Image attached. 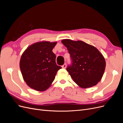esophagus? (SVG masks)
Listing matches in <instances>:
<instances>
[{"mask_svg":"<svg viewBox=\"0 0 123 123\" xmlns=\"http://www.w3.org/2000/svg\"><path fill=\"white\" fill-rule=\"evenodd\" d=\"M66 67H67L66 64H64V65H63L62 66V68H64V69H65V68H66Z\"/></svg>","mask_w":123,"mask_h":123,"instance_id":"esophagus-1","label":"esophagus"}]
</instances>
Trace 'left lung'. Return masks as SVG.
<instances>
[{"mask_svg":"<svg viewBox=\"0 0 123 123\" xmlns=\"http://www.w3.org/2000/svg\"><path fill=\"white\" fill-rule=\"evenodd\" d=\"M62 43L67 47L72 64L66 70L73 80L82 88L92 87L101 80L106 62L96 48L83 41L66 39Z\"/></svg>","mask_w":123,"mask_h":123,"instance_id":"left-lung-1","label":"left lung"}]
</instances>
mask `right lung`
<instances>
[{"label": "right lung", "instance_id": "1", "mask_svg": "<svg viewBox=\"0 0 123 123\" xmlns=\"http://www.w3.org/2000/svg\"><path fill=\"white\" fill-rule=\"evenodd\" d=\"M57 42H40L30 46L22 54L20 69L28 86L38 91L49 88L57 71L62 68L56 64L52 52Z\"/></svg>", "mask_w": 123, "mask_h": 123}]
</instances>
